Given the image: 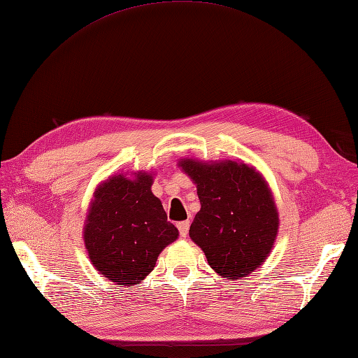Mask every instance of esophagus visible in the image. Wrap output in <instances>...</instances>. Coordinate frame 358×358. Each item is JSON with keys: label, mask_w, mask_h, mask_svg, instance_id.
Segmentation results:
<instances>
[{"label": "esophagus", "mask_w": 358, "mask_h": 358, "mask_svg": "<svg viewBox=\"0 0 358 358\" xmlns=\"http://www.w3.org/2000/svg\"><path fill=\"white\" fill-rule=\"evenodd\" d=\"M189 226H190L189 221H181V222H178L177 227H178L180 235H181L182 238L187 236V234H189Z\"/></svg>", "instance_id": "obj_1"}]
</instances>
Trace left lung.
<instances>
[{"mask_svg": "<svg viewBox=\"0 0 358 358\" xmlns=\"http://www.w3.org/2000/svg\"><path fill=\"white\" fill-rule=\"evenodd\" d=\"M178 166L196 185L201 203L190 239L222 278L239 279L255 271L270 255L279 227L267 181L252 166L230 160L182 159Z\"/></svg>", "mask_w": 358, "mask_h": 358, "instance_id": "obj_1", "label": "left lung"}]
</instances>
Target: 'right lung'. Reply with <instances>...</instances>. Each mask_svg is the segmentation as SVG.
I'll use <instances>...</instances> for the list:
<instances>
[{
  "label": "right lung",
  "instance_id": "1",
  "mask_svg": "<svg viewBox=\"0 0 358 358\" xmlns=\"http://www.w3.org/2000/svg\"><path fill=\"white\" fill-rule=\"evenodd\" d=\"M146 172L113 176L96 189L84 227L85 248L97 271L119 285L143 280L166 245L178 238Z\"/></svg>",
  "mask_w": 358,
  "mask_h": 358
}]
</instances>
